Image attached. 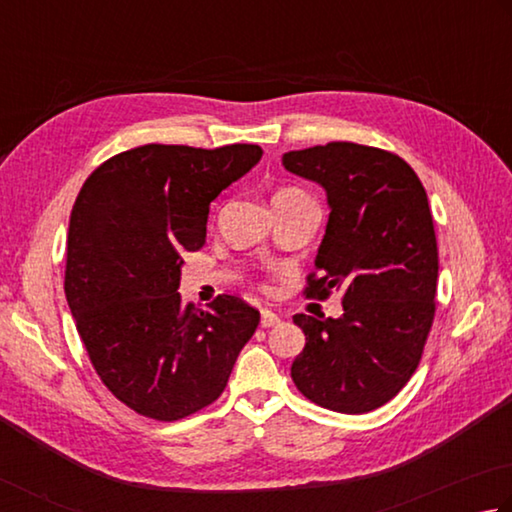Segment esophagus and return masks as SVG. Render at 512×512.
I'll use <instances>...</instances> for the list:
<instances>
[{
    "mask_svg": "<svg viewBox=\"0 0 512 512\" xmlns=\"http://www.w3.org/2000/svg\"><path fill=\"white\" fill-rule=\"evenodd\" d=\"M282 320H280V315L277 313H273V311H268V309H264L262 311V320H259V324H262L264 329H268V327H275V324H280Z\"/></svg>",
    "mask_w": 512,
    "mask_h": 512,
    "instance_id": "esophagus-1",
    "label": "esophagus"
}]
</instances>
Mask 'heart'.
Instances as JSON below:
<instances>
[{
    "instance_id": "obj_1",
    "label": "heart",
    "mask_w": 512,
    "mask_h": 512,
    "mask_svg": "<svg viewBox=\"0 0 512 512\" xmlns=\"http://www.w3.org/2000/svg\"><path fill=\"white\" fill-rule=\"evenodd\" d=\"M300 194H304L302 190H295V188H284L275 194V199H284V197H300Z\"/></svg>"
}]
</instances>
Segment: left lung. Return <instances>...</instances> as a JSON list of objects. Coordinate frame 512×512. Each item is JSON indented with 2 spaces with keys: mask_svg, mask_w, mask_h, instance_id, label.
<instances>
[{
  "mask_svg": "<svg viewBox=\"0 0 512 512\" xmlns=\"http://www.w3.org/2000/svg\"><path fill=\"white\" fill-rule=\"evenodd\" d=\"M282 163L320 183L331 208L304 295L340 291L345 309L338 320L293 315L306 345L291 378L315 405L371 412L412 378L434 322L439 248L425 188L401 156L347 141Z\"/></svg>",
  "mask_w": 512,
  "mask_h": 512,
  "instance_id": "obj_1",
  "label": "left lung"
}]
</instances>
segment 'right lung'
<instances>
[{
  "label": "right lung",
  "instance_id": "add662e5",
  "mask_svg": "<svg viewBox=\"0 0 512 512\" xmlns=\"http://www.w3.org/2000/svg\"><path fill=\"white\" fill-rule=\"evenodd\" d=\"M259 159L248 143L141 145L98 165L73 203L64 295L96 374L136 414L179 421L215 403L253 338L255 306L224 293L203 311L179 282L210 203Z\"/></svg>",
  "mask_w": 512,
  "mask_h": 512
}]
</instances>
